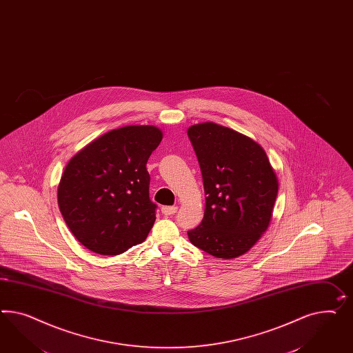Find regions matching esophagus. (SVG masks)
Returning <instances> with one entry per match:
<instances>
[{
    "mask_svg": "<svg viewBox=\"0 0 353 353\" xmlns=\"http://www.w3.org/2000/svg\"><path fill=\"white\" fill-rule=\"evenodd\" d=\"M161 212L163 215L169 216V215H174L175 212H178V208L176 206H162Z\"/></svg>",
    "mask_w": 353,
    "mask_h": 353,
    "instance_id": "34e87169",
    "label": "esophagus"
}]
</instances>
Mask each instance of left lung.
Returning <instances> with one entry per match:
<instances>
[{"label":"left lung","mask_w":353,"mask_h":353,"mask_svg":"<svg viewBox=\"0 0 353 353\" xmlns=\"http://www.w3.org/2000/svg\"><path fill=\"white\" fill-rule=\"evenodd\" d=\"M201 168L206 205L190 241L219 259L249 252L267 231L279 181L261 144L214 122L188 129Z\"/></svg>","instance_id":"left-lung-1"}]
</instances>
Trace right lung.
I'll use <instances>...</instances> for the list:
<instances>
[{
  "instance_id": "right-lung-1",
  "label": "right lung",
  "mask_w": 353,
  "mask_h": 353,
  "mask_svg": "<svg viewBox=\"0 0 353 353\" xmlns=\"http://www.w3.org/2000/svg\"><path fill=\"white\" fill-rule=\"evenodd\" d=\"M161 129L130 125L89 143L67 163L58 185L61 215L91 252L119 255L144 241L156 221L147 161Z\"/></svg>"
}]
</instances>
